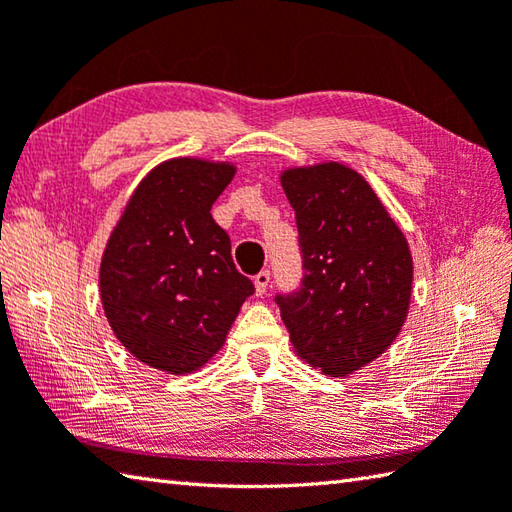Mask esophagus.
<instances>
[{"label": "esophagus", "instance_id": "34e87169", "mask_svg": "<svg viewBox=\"0 0 512 512\" xmlns=\"http://www.w3.org/2000/svg\"><path fill=\"white\" fill-rule=\"evenodd\" d=\"M253 282H255V293L264 295L268 284H270V270H262V273H257Z\"/></svg>", "mask_w": 512, "mask_h": 512}]
</instances>
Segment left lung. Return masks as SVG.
Wrapping results in <instances>:
<instances>
[{"label": "left lung", "instance_id": "8db88e82", "mask_svg": "<svg viewBox=\"0 0 512 512\" xmlns=\"http://www.w3.org/2000/svg\"><path fill=\"white\" fill-rule=\"evenodd\" d=\"M304 259L302 288L275 302L295 353L330 377L375 362L402 330L413 255L366 179L322 162L282 173Z\"/></svg>", "mask_w": 512, "mask_h": 512}]
</instances>
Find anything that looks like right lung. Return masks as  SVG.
Instances as JSON below:
<instances>
[{
    "instance_id": "obj_1",
    "label": "right lung",
    "mask_w": 512,
    "mask_h": 512,
    "mask_svg": "<svg viewBox=\"0 0 512 512\" xmlns=\"http://www.w3.org/2000/svg\"><path fill=\"white\" fill-rule=\"evenodd\" d=\"M235 170L199 157L162 162L139 182L108 237L99 266L104 313L146 366L170 375L202 368L255 293L210 215Z\"/></svg>"
}]
</instances>
